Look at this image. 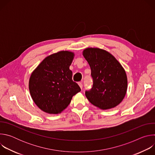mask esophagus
Returning a JSON list of instances; mask_svg holds the SVG:
<instances>
[{
	"instance_id": "obj_1",
	"label": "esophagus",
	"mask_w": 155,
	"mask_h": 155,
	"mask_svg": "<svg viewBox=\"0 0 155 155\" xmlns=\"http://www.w3.org/2000/svg\"><path fill=\"white\" fill-rule=\"evenodd\" d=\"M78 85H79V86L80 87V88H81V89L82 90V87H83V84H82V83L81 82H79L78 83Z\"/></svg>"
}]
</instances>
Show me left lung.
<instances>
[{
	"instance_id": "8db88e82",
	"label": "left lung",
	"mask_w": 155,
	"mask_h": 155,
	"mask_svg": "<svg viewBox=\"0 0 155 155\" xmlns=\"http://www.w3.org/2000/svg\"><path fill=\"white\" fill-rule=\"evenodd\" d=\"M83 55L89 64L93 85L85 95L92 104L102 110L119 105L125 97L127 78L121 64L109 52L99 48H87Z\"/></svg>"
}]
</instances>
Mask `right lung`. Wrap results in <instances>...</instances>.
Masks as SVG:
<instances>
[{
	"instance_id": "1",
	"label": "right lung",
	"mask_w": 155,
	"mask_h": 155,
	"mask_svg": "<svg viewBox=\"0 0 155 155\" xmlns=\"http://www.w3.org/2000/svg\"><path fill=\"white\" fill-rule=\"evenodd\" d=\"M74 53L60 51L44 59L32 72L29 89L36 105L49 114H58L68 107L72 97L81 91L72 80L69 69Z\"/></svg>"
}]
</instances>
